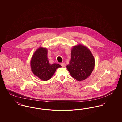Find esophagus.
Segmentation results:
<instances>
[{
    "label": "esophagus",
    "instance_id": "34e87169",
    "mask_svg": "<svg viewBox=\"0 0 122 122\" xmlns=\"http://www.w3.org/2000/svg\"><path fill=\"white\" fill-rule=\"evenodd\" d=\"M61 64V65L62 66V67H64L65 66V64L64 63H61L60 64Z\"/></svg>",
    "mask_w": 122,
    "mask_h": 122
}]
</instances>
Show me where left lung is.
<instances>
[{"label":"left lung","instance_id":"left-lung-1","mask_svg":"<svg viewBox=\"0 0 122 122\" xmlns=\"http://www.w3.org/2000/svg\"><path fill=\"white\" fill-rule=\"evenodd\" d=\"M95 61L90 50L79 44L71 51V58L67 69L71 76L78 81L87 78L93 71Z\"/></svg>","mask_w":122,"mask_h":122}]
</instances>
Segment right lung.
<instances>
[{
    "mask_svg": "<svg viewBox=\"0 0 122 122\" xmlns=\"http://www.w3.org/2000/svg\"><path fill=\"white\" fill-rule=\"evenodd\" d=\"M31 70L35 76L46 81L53 75L55 71L61 66L58 64L49 63L46 48L40 47L34 53L30 62Z\"/></svg>",
    "mask_w": 122,
    "mask_h": 122,
    "instance_id": "obj_1",
    "label": "right lung"
}]
</instances>
